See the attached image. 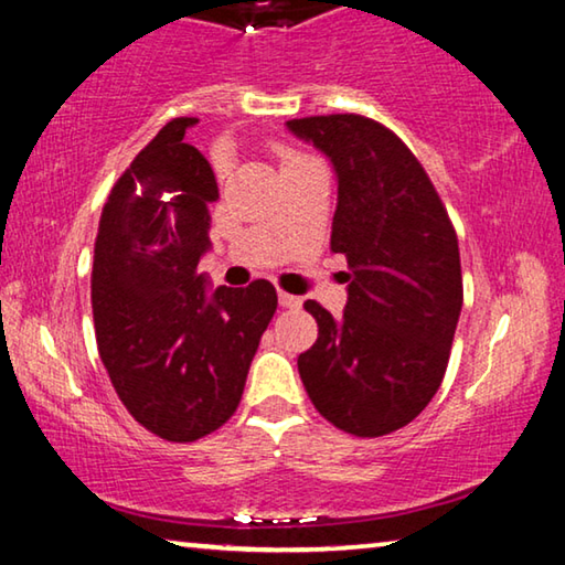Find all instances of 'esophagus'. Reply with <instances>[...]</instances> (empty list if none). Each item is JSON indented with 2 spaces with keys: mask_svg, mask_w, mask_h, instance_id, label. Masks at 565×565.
Returning a JSON list of instances; mask_svg holds the SVG:
<instances>
[{
  "mask_svg": "<svg viewBox=\"0 0 565 565\" xmlns=\"http://www.w3.org/2000/svg\"><path fill=\"white\" fill-rule=\"evenodd\" d=\"M279 305L286 307V309H299L301 307V299L294 297V294H286V291H279Z\"/></svg>",
  "mask_w": 565,
  "mask_h": 565,
  "instance_id": "34e87169",
  "label": "esophagus"
}]
</instances>
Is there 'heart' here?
Masks as SVG:
<instances>
[{
  "mask_svg": "<svg viewBox=\"0 0 565 565\" xmlns=\"http://www.w3.org/2000/svg\"><path fill=\"white\" fill-rule=\"evenodd\" d=\"M286 159H289V157H286Z\"/></svg>",
  "mask_w": 565,
  "mask_h": 565,
  "instance_id": "obj_1",
  "label": "heart"
}]
</instances>
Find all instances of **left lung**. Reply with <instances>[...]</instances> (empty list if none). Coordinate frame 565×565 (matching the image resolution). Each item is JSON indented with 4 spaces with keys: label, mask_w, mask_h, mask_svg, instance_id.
Listing matches in <instances>:
<instances>
[{
    "label": "left lung",
    "mask_w": 565,
    "mask_h": 565,
    "mask_svg": "<svg viewBox=\"0 0 565 565\" xmlns=\"http://www.w3.org/2000/svg\"><path fill=\"white\" fill-rule=\"evenodd\" d=\"M330 159L337 210L330 248L348 256V305L317 301V342L297 365L315 408L355 436H383L428 406L444 381L461 315L459 243L411 149L355 114L286 121Z\"/></svg>",
    "instance_id": "1"
}]
</instances>
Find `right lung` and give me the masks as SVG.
Wrapping results in <instances>:
<instances>
[{"label":"right lung","instance_id":"obj_1","mask_svg":"<svg viewBox=\"0 0 565 565\" xmlns=\"http://www.w3.org/2000/svg\"><path fill=\"white\" fill-rule=\"evenodd\" d=\"M195 124H167L114 184L90 279L100 363L126 411L167 441H195L235 414L276 311L266 279L213 289L198 274L217 182L184 141Z\"/></svg>","mask_w":565,"mask_h":565}]
</instances>
